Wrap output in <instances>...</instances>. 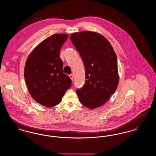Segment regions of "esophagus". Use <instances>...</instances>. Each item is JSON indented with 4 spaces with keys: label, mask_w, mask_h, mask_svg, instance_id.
<instances>
[{
    "label": "esophagus",
    "mask_w": 156,
    "mask_h": 156,
    "mask_svg": "<svg viewBox=\"0 0 156 156\" xmlns=\"http://www.w3.org/2000/svg\"><path fill=\"white\" fill-rule=\"evenodd\" d=\"M69 76L70 79L71 80V81H73V80H74V76H73V74H71V75H69Z\"/></svg>",
    "instance_id": "34e87169"
}]
</instances>
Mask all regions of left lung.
<instances>
[{
  "label": "left lung",
  "mask_w": 156,
  "mask_h": 156,
  "mask_svg": "<svg viewBox=\"0 0 156 156\" xmlns=\"http://www.w3.org/2000/svg\"><path fill=\"white\" fill-rule=\"evenodd\" d=\"M70 39L81 55L85 69V85L76 90L79 100L90 109L101 107L119 85L116 54L106 37L96 32H75Z\"/></svg>",
  "instance_id": "left-lung-1"
}]
</instances>
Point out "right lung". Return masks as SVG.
Returning a JSON list of instances; mask_svg holds the SVG:
<instances>
[{
    "label": "right lung",
    "mask_w": 156,
    "mask_h": 156,
    "mask_svg": "<svg viewBox=\"0 0 156 156\" xmlns=\"http://www.w3.org/2000/svg\"><path fill=\"white\" fill-rule=\"evenodd\" d=\"M69 35L56 34L47 37L32 50L25 62L24 78L28 92L38 103L51 107L60 103L71 86L62 73L60 51Z\"/></svg>",
    "instance_id": "obj_1"
}]
</instances>
